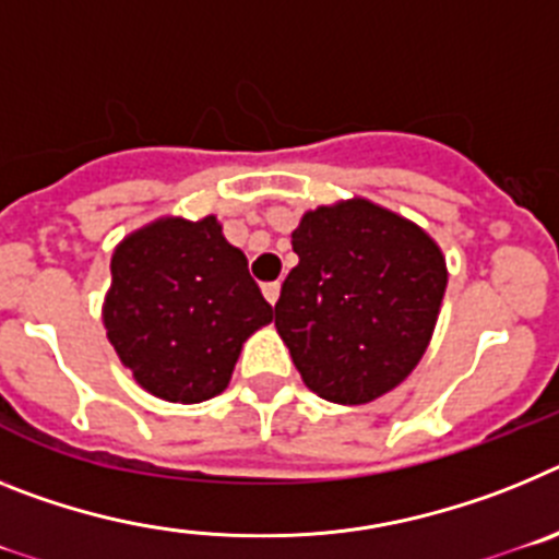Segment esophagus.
Returning <instances> with one entry per match:
<instances>
[{"label":"esophagus","instance_id":"obj_1","mask_svg":"<svg viewBox=\"0 0 559 559\" xmlns=\"http://www.w3.org/2000/svg\"><path fill=\"white\" fill-rule=\"evenodd\" d=\"M261 293H264V298L275 307V300H278V295H281V284L278 281H270V284L261 286Z\"/></svg>","mask_w":559,"mask_h":559}]
</instances>
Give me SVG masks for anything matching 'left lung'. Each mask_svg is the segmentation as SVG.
I'll return each instance as SVG.
<instances>
[{
	"label": "left lung",
	"instance_id": "left-lung-1",
	"mask_svg": "<svg viewBox=\"0 0 559 559\" xmlns=\"http://www.w3.org/2000/svg\"><path fill=\"white\" fill-rule=\"evenodd\" d=\"M298 264L275 304V329L309 391L366 405L421 360L439 318L448 266L419 225L368 199L304 213Z\"/></svg>",
	"mask_w": 559,
	"mask_h": 559
}]
</instances>
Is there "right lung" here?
<instances>
[{"label":"right lung","mask_w":559,"mask_h":559,"mask_svg":"<svg viewBox=\"0 0 559 559\" xmlns=\"http://www.w3.org/2000/svg\"><path fill=\"white\" fill-rule=\"evenodd\" d=\"M270 320L273 307L216 216L157 219L111 255L106 337L159 400L193 405L222 394L245 340Z\"/></svg>","instance_id":"1"}]
</instances>
